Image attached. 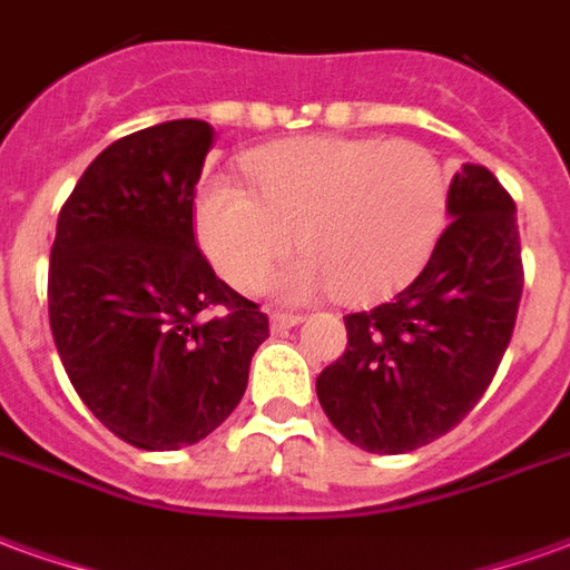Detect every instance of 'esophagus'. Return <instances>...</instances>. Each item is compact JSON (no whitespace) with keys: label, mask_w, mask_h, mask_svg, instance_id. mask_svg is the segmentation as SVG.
Here are the masks:
<instances>
[{"label":"esophagus","mask_w":570,"mask_h":570,"mask_svg":"<svg viewBox=\"0 0 570 570\" xmlns=\"http://www.w3.org/2000/svg\"><path fill=\"white\" fill-rule=\"evenodd\" d=\"M303 322L301 313H269V325H273V331H288V327H297Z\"/></svg>","instance_id":"1"}]
</instances>
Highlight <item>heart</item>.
<instances>
[{"label": "heart", "instance_id": "obj_1", "mask_svg": "<svg viewBox=\"0 0 570 570\" xmlns=\"http://www.w3.org/2000/svg\"><path fill=\"white\" fill-rule=\"evenodd\" d=\"M248 176L255 190L212 178L197 199L199 245L239 291L264 288L297 234L306 257L279 288L364 301L413 279L450 222V169L410 139H297L252 154Z\"/></svg>", "mask_w": 570, "mask_h": 570}]
</instances>
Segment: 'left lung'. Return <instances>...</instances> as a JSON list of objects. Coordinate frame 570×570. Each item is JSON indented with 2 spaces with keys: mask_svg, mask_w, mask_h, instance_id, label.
Wrapping results in <instances>:
<instances>
[{
  "mask_svg": "<svg viewBox=\"0 0 570 570\" xmlns=\"http://www.w3.org/2000/svg\"><path fill=\"white\" fill-rule=\"evenodd\" d=\"M450 227L392 301L343 315L346 352L318 373L331 425L361 450L401 455L443 438L495 380L522 297L517 203L485 166L452 176Z\"/></svg>",
  "mask_w": 570,
  "mask_h": 570,
  "instance_id": "obj_1",
  "label": "left lung"
}]
</instances>
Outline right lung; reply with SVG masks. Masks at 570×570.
<instances>
[{
  "label": "right lung",
  "mask_w": 570,
  "mask_h": 570,
  "mask_svg": "<svg viewBox=\"0 0 570 570\" xmlns=\"http://www.w3.org/2000/svg\"><path fill=\"white\" fill-rule=\"evenodd\" d=\"M215 145L206 120L111 142L60 209L48 315L66 376L111 434L181 450L243 401L269 318L215 276L194 239V197Z\"/></svg>",
  "instance_id": "add662e5"
}]
</instances>
